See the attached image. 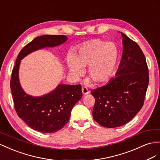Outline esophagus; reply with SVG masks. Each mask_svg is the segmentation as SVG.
<instances>
[{"instance_id":"obj_1","label":"esophagus","mask_w":160,"mask_h":160,"mask_svg":"<svg viewBox=\"0 0 160 160\" xmlns=\"http://www.w3.org/2000/svg\"><path fill=\"white\" fill-rule=\"evenodd\" d=\"M82 93L84 94V95H88V94L90 92L88 89L86 87H83L82 88Z\"/></svg>"}]
</instances>
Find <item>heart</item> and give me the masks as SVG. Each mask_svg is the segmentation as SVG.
I'll return each mask as SVG.
<instances>
[{
    "mask_svg": "<svg viewBox=\"0 0 160 160\" xmlns=\"http://www.w3.org/2000/svg\"><path fill=\"white\" fill-rule=\"evenodd\" d=\"M118 60V48L115 43L94 39L82 45L73 55H69L67 65L69 71L77 76L88 66L90 79L103 82L112 76Z\"/></svg>",
    "mask_w": 160,
    "mask_h": 160,
    "instance_id": "1",
    "label": "heart"
}]
</instances>
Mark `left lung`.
I'll return each instance as SVG.
<instances>
[{
	"label": "left lung",
	"mask_w": 160,
	"mask_h": 160,
	"mask_svg": "<svg viewBox=\"0 0 160 160\" xmlns=\"http://www.w3.org/2000/svg\"><path fill=\"white\" fill-rule=\"evenodd\" d=\"M121 35L123 51L116 76L91 92L95 99L94 120L109 128L124 125L137 115L149 84L148 68L140 47L122 32Z\"/></svg>",
	"instance_id": "obj_1"
}]
</instances>
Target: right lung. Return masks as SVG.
Instances as JSON below:
<instances>
[{"label":"right lung","mask_w":160,"mask_h":160,"mask_svg":"<svg viewBox=\"0 0 160 160\" xmlns=\"http://www.w3.org/2000/svg\"><path fill=\"white\" fill-rule=\"evenodd\" d=\"M68 39L65 35H43L34 38L20 51L12 71L11 90L15 111L28 126L40 132L53 133L63 128L69 121L73 107L82 97L81 85L60 84L46 95L31 96L20 84V63L31 52L59 46Z\"/></svg>","instance_id":"obj_1"}]
</instances>
